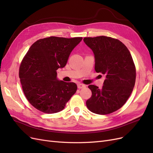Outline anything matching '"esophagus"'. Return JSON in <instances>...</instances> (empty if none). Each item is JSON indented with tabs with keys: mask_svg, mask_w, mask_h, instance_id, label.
<instances>
[{
	"mask_svg": "<svg viewBox=\"0 0 153 153\" xmlns=\"http://www.w3.org/2000/svg\"><path fill=\"white\" fill-rule=\"evenodd\" d=\"M77 85H78V89H82V88L85 87V85L82 84H78Z\"/></svg>",
	"mask_w": 153,
	"mask_h": 153,
	"instance_id": "obj_1",
	"label": "esophagus"
}]
</instances>
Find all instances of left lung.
Wrapping results in <instances>:
<instances>
[{"label": "left lung", "instance_id": "8db88e82", "mask_svg": "<svg viewBox=\"0 0 153 153\" xmlns=\"http://www.w3.org/2000/svg\"><path fill=\"white\" fill-rule=\"evenodd\" d=\"M94 55L95 70L105 76L102 88L88 87L92 96L86 101L94 114L112 113L124 105L135 86L136 69L130 52L121 41L106 36L84 38Z\"/></svg>", "mask_w": 153, "mask_h": 153}]
</instances>
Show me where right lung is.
Instances as JSON below:
<instances>
[{
	"label": "right lung",
	"mask_w": 153,
	"mask_h": 153,
	"mask_svg": "<svg viewBox=\"0 0 153 153\" xmlns=\"http://www.w3.org/2000/svg\"><path fill=\"white\" fill-rule=\"evenodd\" d=\"M82 39L51 36L36 41L29 48L21 63L19 77L25 97L36 109L47 114L59 112L76 92L75 83L59 80L57 70L66 65Z\"/></svg>",
	"instance_id": "add662e5"
}]
</instances>
